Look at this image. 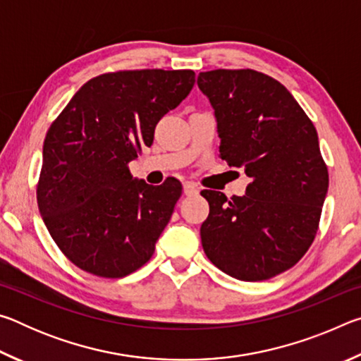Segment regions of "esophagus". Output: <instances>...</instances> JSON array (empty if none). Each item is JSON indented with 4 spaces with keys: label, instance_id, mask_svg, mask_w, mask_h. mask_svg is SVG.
Returning <instances> with one entry per match:
<instances>
[{
    "label": "esophagus",
    "instance_id": "34e87169",
    "mask_svg": "<svg viewBox=\"0 0 361 361\" xmlns=\"http://www.w3.org/2000/svg\"><path fill=\"white\" fill-rule=\"evenodd\" d=\"M183 191H185V194H186V195H192V194H197L199 188H197V185H195V183H192V181H186V183H185V186H183Z\"/></svg>",
    "mask_w": 361,
    "mask_h": 361
}]
</instances>
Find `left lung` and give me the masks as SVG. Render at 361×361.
Returning <instances> with one entry per match:
<instances>
[{
	"instance_id": "left-lung-1",
	"label": "left lung",
	"mask_w": 361,
	"mask_h": 361,
	"mask_svg": "<svg viewBox=\"0 0 361 361\" xmlns=\"http://www.w3.org/2000/svg\"><path fill=\"white\" fill-rule=\"evenodd\" d=\"M221 138L219 157L245 170V195L204 189L202 247L228 276L258 282L296 264L312 245L328 191L319 135L285 85L255 70L200 73Z\"/></svg>"
}]
</instances>
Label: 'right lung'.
Masks as SVG:
<instances>
[{"instance_id": "obj_1", "label": "right lung", "mask_w": 361, "mask_h": 361, "mask_svg": "<svg viewBox=\"0 0 361 361\" xmlns=\"http://www.w3.org/2000/svg\"><path fill=\"white\" fill-rule=\"evenodd\" d=\"M192 70H122L92 78L46 133L36 188L49 234L73 264L121 279L149 261L181 183L133 180L129 164L186 99Z\"/></svg>"}]
</instances>
